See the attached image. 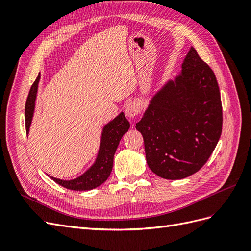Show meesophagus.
<instances>
[{"instance_id":"esophagus-1","label":"esophagus","mask_w":251,"mask_h":251,"mask_svg":"<svg viewBox=\"0 0 251 251\" xmlns=\"http://www.w3.org/2000/svg\"><path fill=\"white\" fill-rule=\"evenodd\" d=\"M141 110H142V105L139 101H132L126 105V114L127 117L133 118L136 115H138V114L141 112Z\"/></svg>"}]
</instances>
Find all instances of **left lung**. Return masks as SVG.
<instances>
[{
	"mask_svg": "<svg viewBox=\"0 0 251 251\" xmlns=\"http://www.w3.org/2000/svg\"><path fill=\"white\" fill-rule=\"evenodd\" d=\"M222 124L216 75L192 47L181 74L153 97L136 128L142 134L151 172L177 180L191 176L207 162Z\"/></svg>",
	"mask_w": 251,
	"mask_h": 251,
	"instance_id": "obj_1",
	"label": "left lung"
}]
</instances>
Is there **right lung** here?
I'll return each mask as SVG.
<instances>
[{"label":"right lung","mask_w":251,"mask_h":251,"mask_svg":"<svg viewBox=\"0 0 251 251\" xmlns=\"http://www.w3.org/2000/svg\"><path fill=\"white\" fill-rule=\"evenodd\" d=\"M40 77L41 76L39 74L32 83L31 88H30L26 100L25 124L27 134L29 133V127L31 125L33 116L37 85H39ZM128 128H130V124H128L125 114L120 113L115 119H113L111 123L103 127L100 151H98L97 159L92 165V168H90L85 174L74 180L65 181L53 177H51V179L56 182L57 184L71 189V191H89V189H93L101 185L110 176L113 168L114 154L117 150L120 139L123 138V136L127 132Z\"/></svg>","instance_id":"obj_1"}]
</instances>
